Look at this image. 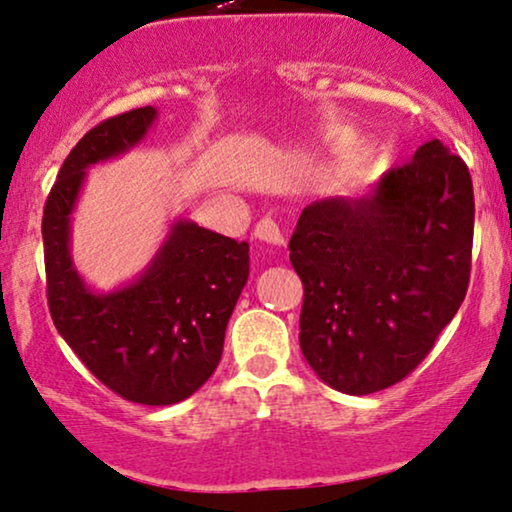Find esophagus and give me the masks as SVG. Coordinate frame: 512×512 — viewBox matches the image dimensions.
Instances as JSON below:
<instances>
[{"label": "esophagus", "mask_w": 512, "mask_h": 512, "mask_svg": "<svg viewBox=\"0 0 512 512\" xmlns=\"http://www.w3.org/2000/svg\"><path fill=\"white\" fill-rule=\"evenodd\" d=\"M255 238H260V241L271 243V245H281L283 243L281 229H278V224L271 220V217H264V220L257 222Z\"/></svg>", "instance_id": "34e87169"}]
</instances>
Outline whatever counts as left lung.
<instances>
[{
    "label": "left lung",
    "mask_w": 512,
    "mask_h": 512,
    "mask_svg": "<svg viewBox=\"0 0 512 512\" xmlns=\"http://www.w3.org/2000/svg\"><path fill=\"white\" fill-rule=\"evenodd\" d=\"M473 182L440 140L360 196L313 201L290 238L304 285L299 346L327 386L377 393L405 379L466 297Z\"/></svg>",
    "instance_id": "obj_1"
}]
</instances>
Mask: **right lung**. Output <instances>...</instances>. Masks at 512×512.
I'll return each instance as SVG.
<instances>
[{
    "instance_id": "right-lung-1",
    "label": "right lung",
    "mask_w": 512,
    "mask_h": 512,
    "mask_svg": "<svg viewBox=\"0 0 512 512\" xmlns=\"http://www.w3.org/2000/svg\"><path fill=\"white\" fill-rule=\"evenodd\" d=\"M154 121L152 105L131 109L77 142L46 199L42 236L46 295L60 337L121 398L173 405L199 391L220 363L231 311L248 283V243L175 220L145 271L109 292L88 288L70 252L86 170L138 147Z\"/></svg>"
}]
</instances>
